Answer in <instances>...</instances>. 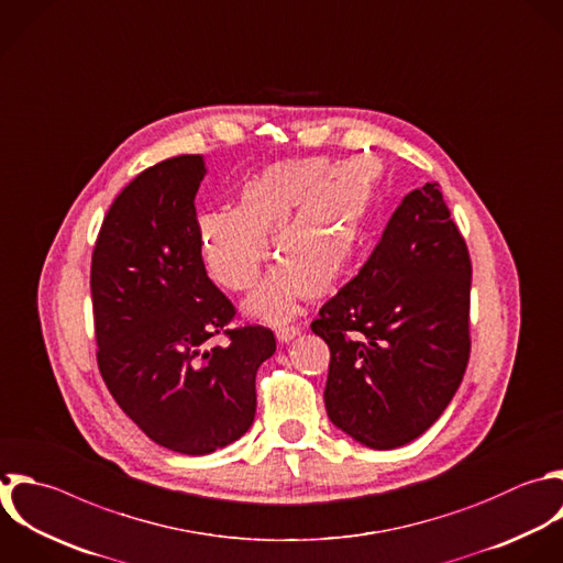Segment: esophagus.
Wrapping results in <instances>:
<instances>
[{"label": "esophagus", "mask_w": 563, "mask_h": 563, "mask_svg": "<svg viewBox=\"0 0 563 563\" xmlns=\"http://www.w3.org/2000/svg\"><path fill=\"white\" fill-rule=\"evenodd\" d=\"M299 332H301V328H297V325H284V328L275 330V336H277L279 343H288L295 336H299Z\"/></svg>", "instance_id": "1"}]
</instances>
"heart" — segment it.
Listing matches in <instances>:
<instances>
[{
	"label": "heart",
	"mask_w": 563,
	"mask_h": 563,
	"mask_svg": "<svg viewBox=\"0 0 563 563\" xmlns=\"http://www.w3.org/2000/svg\"><path fill=\"white\" fill-rule=\"evenodd\" d=\"M376 189L363 158H292L242 183L233 209L205 211L196 238L211 277L229 290L251 288L273 238L284 260L244 301L262 321L288 319L299 299L323 297L345 277L365 242Z\"/></svg>",
	"instance_id": "heart-1"
}]
</instances>
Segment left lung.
Wrapping results in <instances>:
<instances>
[{
    "mask_svg": "<svg viewBox=\"0 0 563 563\" xmlns=\"http://www.w3.org/2000/svg\"><path fill=\"white\" fill-rule=\"evenodd\" d=\"M471 260L440 185L405 196L361 273L312 321L336 429L396 449L446 409L468 363Z\"/></svg>",
    "mask_w": 563,
    "mask_h": 563,
    "instance_id": "1",
    "label": "left lung"
}]
</instances>
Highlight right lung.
<instances>
[{
  "instance_id": "add662e5",
  "label": "right lung",
  "mask_w": 563,
  "mask_h": 563,
  "mask_svg": "<svg viewBox=\"0 0 563 563\" xmlns=\"http://www.w3.org/2000/svg\"><path fill=\"white\" fill-rule=\"evenodd\" d=\"M202 156H176L136 176L110 207L92 255L101 376L156 444L213 453L255 418V376L275 354L268 328L227 330L235 308L207 277L196 238ZM224 331L230 341H208Z\"/></svg>"
}]
</instances>
